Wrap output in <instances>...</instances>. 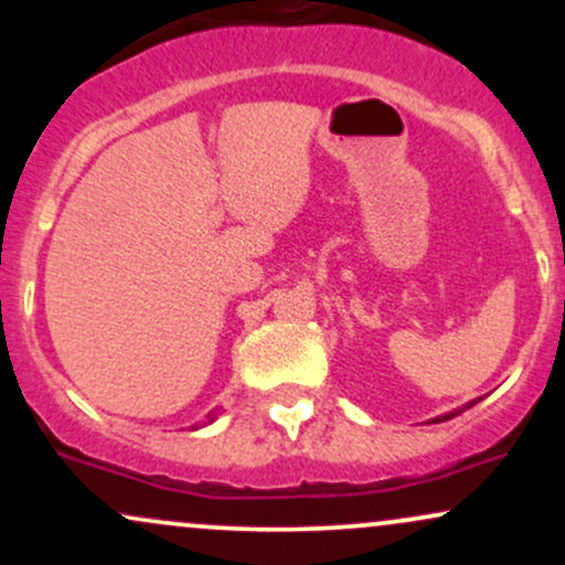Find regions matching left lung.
I'll return each instance as SVG.
<instances>
[{
  "label": "left lung",
  "instance_id": "8db88e82",
  "mask_svg": "<svg viewBox=\"0 0 565 565\" xmlns=\"http://www.w3.org/2000/svg\"><path fill=\"white\" fill-rule=\"evenodd\" d=\"M476 404H478V401H472V404H468V406H465V408H470V406H476ZM465 408H457V412H451V414H444V417H438L436 423H444V419H451V417H457V414H462Z\"/></svg>",
  "mask_w": 565,
  "mask_h": 565
}]
</instances>
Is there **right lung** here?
Instances as JSON below:
<instances>
[{
  "instance_id": "add662e5",
  "label": "right lung",
  "mask_w": 565,
  "mask_h": 565,
  "mask_svg": "<svg viewBox=\"0 0 565 565\" xmlns=\"http://www.w3.org/2000/svg\"><path fill=\"white\" fill-rule=\"evenodd\" d=\"M206 419H210V423H212V419H215V414H210V417H206Z\"/></svg>"
}]
</instances>
